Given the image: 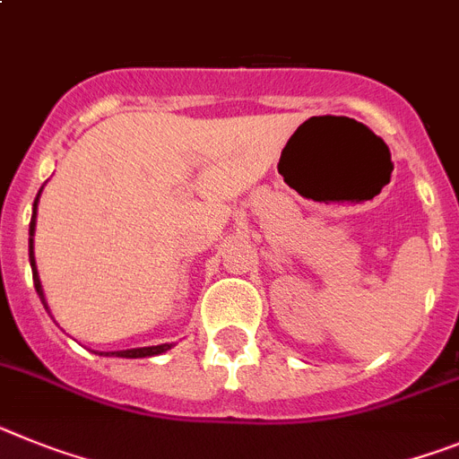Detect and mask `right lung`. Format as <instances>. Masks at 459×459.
Masks as SVG:
<instances>
[{"mask_svg":"<svg viewBox=\"0 0 459 459\" xmlns=\"http://www.w3.org/2000/svg\"><path fill=\"white\" fill-rule=\"evenodd\" d=\"M37 203H39V196L37 201H34V214H31V221H30V235L34 238V226H37ZM30 238V263H31V274H34V286H37V293L41 296V302L46 305V300H43V289H41V279H39V273H37V261H34V240ZM48 309V307H46ZM170 344H159V346H143V349H129V351H115L113 356L117 358H147V356H159V353H163V351H169ZM108 356V353H106Z\"/></svg>","mask_w":459,"mask_h":459,"instance_id":"obj_1","label":"right lung"}]
</instances>
